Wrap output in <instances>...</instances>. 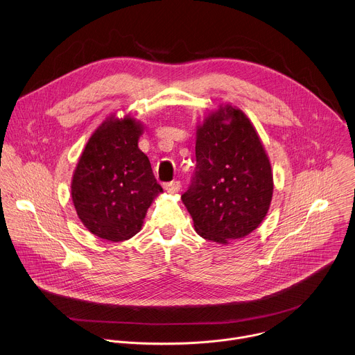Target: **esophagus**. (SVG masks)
Wrapping results in <instances>:
<instances>
[{
  "instance_id": "1",
  "label": "esophagus",
  "mask_w": 355,
  "mask_h": 355,
  "mask_svg": "<svg viewBox=\"0 0 355 355\" xmlns=\"http://www.w3.org/2000/svg\"><path fill=\"white\" fill-rule=\"evenodd\" d=\"M164 188H166V191L170 192V193H177V192L180 191V188H181V182L175 180V181H171V182L164 184Z\"/></svg>"
}]
</instances>
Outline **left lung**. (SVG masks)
Instances as JSON below:
<instances>
[{"mask_svg": "<svg viewBox=\"0 0 355 355\" xmlns=\"http://www.w3.org/2000/svg\"><path fill=\"white\" fill-rule=\"evenodd\" d=\"M195 157L191 185L181 199L198 234L226 244L257 229L268 212L274 184L270 160L248 118L232 107L208 116L196 133Z\"/></svg>", "mask_w": 355, "mask_h": 355, "instance_id": "8db88e82", "label": "left lung"}]
</instances>
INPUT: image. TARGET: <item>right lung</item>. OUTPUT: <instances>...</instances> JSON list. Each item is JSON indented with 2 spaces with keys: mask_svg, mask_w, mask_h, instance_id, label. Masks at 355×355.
<instances>
[{
  "mask_svg": "<svg viewBox=\"0 0 355 355\" xmlns=\"http://www.w3.org/2000/svg\"><path fill=\"white\" fill-rule=\"evenodd\" d=\"M140 125L133 118L110 119L89 137L71 182L78 218L95 236L123 241L141 229L162 185L137 147Z\"/></svg>",
  "mask_w": 355,
  "mask_h": 355,
  "instance_id": "add662e5",
  "label": "right lung"
}]
</instances>
